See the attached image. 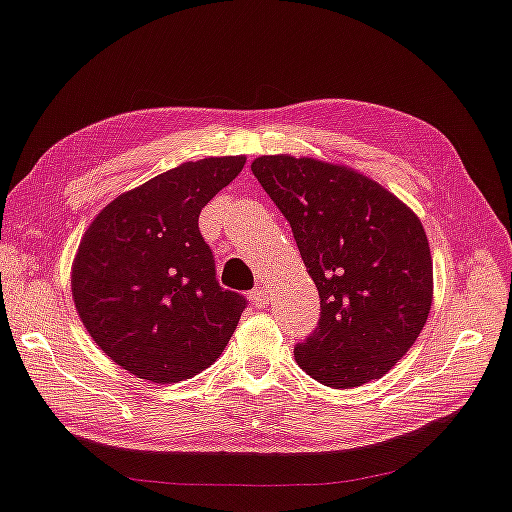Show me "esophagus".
Segmentation results:
<instances>
[{
	"mask_svg": "<svg viewBox=\"0 0 512 512\" xmlns=\"http://www.w3.org/2000/svg\"><path fill=\"white\" fill-rule=\"evenodd\" d=\"M250 299H253V304H255L257 308H266V304H268L266 288H264V286H257V288L253 290V295H250Z\"/></svg>",
	"mask_w": 512,
	"mask_h": 512,
	"instance_id": "obj_1",
	"label": "esophagus"
}]
</instances>
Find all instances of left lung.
Wrapping results in <instances>:
<instances>
[{"mask_svg":"<svg viewBox=\"0 0 512 512\" xmlns=\"http://www.w3.org/2000/svg\"><path fill=\"white\" fill-rule=\"evenodd\" d=\"M250 170L288 219L322 299L295 362L330 388L384 377L415 344L433 304V257L419 217L342 164L262 155Z\"/></svg>","mask_w":512,"mask_h":512,"instance_id":"8db88e82","label":"left lung"}]
</instances>
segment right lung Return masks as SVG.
I'll list each match as a JSON object with an SVG mask.
<instances>
[{
	"label": "right lung",
	"instance_id": "add662e5",
	"mask_svg": "<svg viewBox=\"0 0 512 512\" xmlns=\"http://www.w3.org/2000/svg\"><path fill=\"white\" fill-rule=\"evenodd\" d=\"M244 155L186 162L126 190L79 242L70 290L93 342L139 379L175 384L224 353L246 299L215 279L199 213Z\"/></svg>",
	"mask_w": 512,
	"mask_h": 512
}]
</instances>
